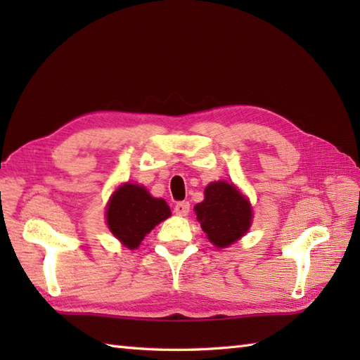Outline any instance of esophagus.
<instances>
[{
	"mask_svg": "<svg viewBox=\"0 0 360 360\" xmlns=\"http://www.w3.org/2000/svg\"><path fill=\"white\" fill-rule=\"evenodd\" d=\"M190 212V204L187 201H181V202H176L174 205V213L179 217H187Z\"/></svg>",
	"mask_w": 360,
	"mask_h": 360,
	"instance_id": "34e87169",
	"label": "esophagus"
}]
</instances>
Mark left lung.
I'll return each mask as SVG.
<instances>
[{
  "label": "left lung",
  "instance_id": "obj_1",
  "mask_svg": "<svg viewBox=\"0 0 360 360\" xmlns=\"http://www.w3.org/2000/svg\"><path fill=\"white\" fill-rule=\"evenodd\" d=\"M204 201L195 212L202 231L217 248L231 246L250 227L252 209L249 201L233 184L224 181L205 187Z\"/></svg>",
  "mask_w": 360,
  "mask_h": 360
}]
</instances>
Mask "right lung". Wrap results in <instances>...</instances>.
I'll return each instance as SVG.
<instances>
[{
    "mask_svg": "<svg viewBox=\"0 0 360 360\" xmlns=\"http://www.w3.org/2000/svg\"><path fill=\"white\" fill-rule=\"evenodd\" d=\"M172 215L160 198H153L142 186L124 184L111 196L106 209L110 231L128 249H136L145 235Z\"/></svg>",
    "mask_w": 360,
    "mask_h": 360,
    "instance_id": "add662e5",
    "label": "right lung"
}]
</instances>
